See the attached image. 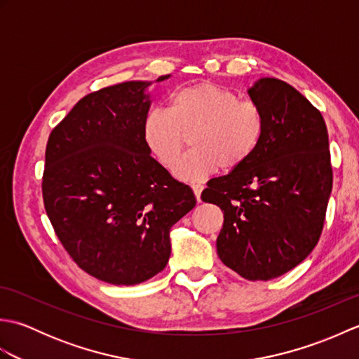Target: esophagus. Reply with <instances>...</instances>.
Listing matches in <instances>:
<instances>
[{
    "label": "esophagus",
    "instance_id": "obj_1",
    "mask_svg": "<svg viewBox=\"0 0 359 359\" xmlns=\"http://www.w3.org/2000/svg\"><path fill=\"white\" fill-rule=\"evenodd\" d=\"M191 188H193V191H194V196H196L197 202H201V194H202L203 185H201V184H194V185H191Z\"/></svg>",
    "mask_w": 359,
    "mask_h": 359
}]
</instances>
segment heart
I'll return each mask as SVG.
<instances>
[{"mask_svg":"<svg viewBox=\"0 0 359 359\" xmlns=\"http://www.w3.org/2000/svg\"><path fill=\"white\" fill-rule=\"evenodd\" d=\"M265 134L261 106L241 100L215 83H197L175 90L166 111L152 109L143 125V139L166 170L179 163L191 135V151L175 170L177 177L203 180L224 166L231 171L253 157Z\"/></svg>","mask_w":359,"mask_h":359,"instance_id":"1","label":"heart"}]
</instances>
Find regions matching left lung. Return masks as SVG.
<instances>
[{
	"instance_id": "8db88e82",
	"label": "left lung",
	"mask_w": 359,
	"mask_h": 359,
	"mask_svg": "<svg viewBox=\"0 0 359 359\" xmlns=\"http://www.w3.org/2000/svg\"><path fill=\"white\" fill-rule=\"evenodd\" d=\"M265 134L248 162L208 182L202 201L224 211L217 255L248 280L294 269L316 247L332 193L329 134L313 104L288 83L261 79L248 89Z\"/></svg>"
}]
</instances>
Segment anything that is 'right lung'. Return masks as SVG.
Returning a JSON list of instances; mask_svg holds the SVG:
<instances>
[{
	"label": "right lung",
	"mask_w": 359,
	"mask_h": 359,
	"mask_svg": "<svg viewBox=\"0 0 359 359\" xmlns=\"http://www.w3.org/2000/svg\"><path fill=\"white\" fill-rule=\"evenodd\" d=\"M149 85L125 81L83 97L46 144L43 201L57 238L83 271L114 285L162 271L171 226L196 207L193 189L144 143Z\"/></svg>",
	"instance_id": "1"
}]
</instances>
